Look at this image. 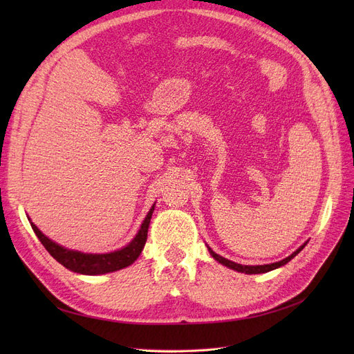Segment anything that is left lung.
<instances>
[{
  "label": "left lung",
  "instance_id": "8db88e82",
  "mask_svg": "<svg viewBox=\"0 0 354 354\" xmlns=\"http://www.w3.org/2000/svg\"><path fill=\"white\" fill-rule=\"evenodd\" d=\"M306 245H307V242H306L304 245L299 246V248H298L295 252H292L291 255L286 257V259H283L282 261L272 263V264H263V266H242V264L233 263V261H230V260H227V259H224V257H221V255L216 254V252H214L211 248H208V250H209V254L214 257V259H216L218 263H221L223 266L229 267V269H233V270L241 272V273H246V274H259V273H266V272L274 270V269H277V267H281V266H285L286 263L291 261V260L294 259V257H295V255H297L299 251H301V250L304 248Z\"/></svg>",
  "mask_w": 354,
  "mask_h": 354
}]
</instances>
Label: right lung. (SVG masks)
<instances>
[{"label":"right lung","mask_w":354,"mask_h":354,"mask_svg":"<svg viewBox=\"0 0 354 354\" xmlns=\"http://www.w3.org/2000/svg\"><path fill=\"white\" fill-rule=\"evenodd\" d=\"M153 209H155V203L152 205L151 211L147 212L146 218L143 220L140 230L137 232L136 238L130 243L121 250L108 252V254H84L81 251L68 250L65 246H62L48 239L46 234H42V232L35 226L34 223H30V226L34 229L38 239L41 241L42 245H44V248L50 252L53 259H56L62 266H65L66 269L81 274H93V276L104 274V273L116 272V270L124 269V267L131 266L138 259V255L142 254L145 248L149 223H151Z\"/></svg>","instance_id":"right-lung-1"}]
</instances>
